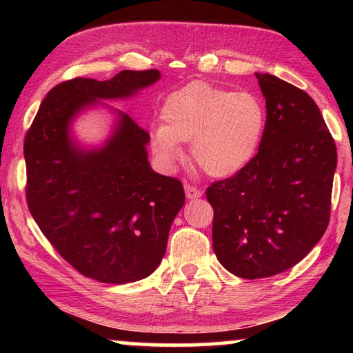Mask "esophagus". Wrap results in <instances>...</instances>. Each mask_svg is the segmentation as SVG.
Returning <instances> with one entry per match:
<instances>
[{
    "label": "esophagus",
    "instance_id": "obj_1",
    "mask_svg": "<svg viewBox=\"0 0 353 353\" xmlns=\"http://www.w3.org/2000/svg\"><path fill=\"white\" fill-rule=\"evenodd\" d=\"M185 194H187L188 199H196V198H201V196H202L201 190H198L190 183H185Z\"/></svg>",
    "mask_w": 353,
    "mask_h": 353
}]
</instances>
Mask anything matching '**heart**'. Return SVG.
<instances>
[{
	"label": "heart",
	"mask_w": 353,
	"mask_h": 353,
	"mask_svg": "<svg viewBox=\"0 0 353 353\" xmlns=\"http://www.w3.org/2000/svg\"><path fill=\"white\" fill-rule=\"evenodd\" d=\"M162 119L163 126L152 132V149L162 162H179V143H191V157L205 174L232 177L259 154L266 109L252 92L196 81L168 94Z\"/></svg>",
	"instance_id": "obj_1"
}]
</instances>
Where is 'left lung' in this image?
Here are the masks:
<instances>
[{
  "mask_svg": "<svg viewBox=\"0 0 353 353\" xmlns=\"http://www.w3.org/2000/svg\"><path fill=\"white\" fill-rule=\"evenodd\" d=\"M266 98L259 154L238 174L213 182V250L227 271L261 279L290 270L330 221L336 145L310 94L255 73Z\"/></svg>",
  "mask_w": 353,
  "mask_h": 353,
  "instance_id": "obj_1",
  "label": "left lung"
}]
</instances>
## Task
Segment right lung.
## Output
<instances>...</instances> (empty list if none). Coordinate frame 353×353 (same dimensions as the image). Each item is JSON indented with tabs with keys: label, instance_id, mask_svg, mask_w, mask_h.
Wrapping results in <instances>:
<instances>
[{
	"label": "right lung",
	"instance_id": "right-lung-1",
	"mask_svg": "<svg viewBox=\"0 0 353 353\" xmlns=\"http://www.w3.org/2000/svg\"><path fill=\"white\" fill-rule=\"evenodd\" d=\"M159 79V70H123L109 81L57 83L25 137L29 212L62 259L98 282H137L155 271L185 202L183 185L152 171L149 134L126 113L94 151L71 141L70 123L98 99L128 98Z\"/></svg>",
	"mask_w": 353,
	"mask_h": 353
}]
</instances>
